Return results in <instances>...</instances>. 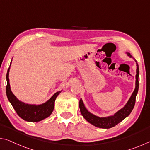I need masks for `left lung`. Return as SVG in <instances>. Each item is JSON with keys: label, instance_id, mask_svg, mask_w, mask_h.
<instances>
[{"label": "left lung", "instance_id": "left-lung-1", "mask_svg": "<svg viewBox=\"0 0 150 150\" xmlns=\"http://www.w3.org/2000/svg\"><path fill=\"white\" fill-rule=\"evenodd\" d=\"M127 55L130 57H132V56L129 53H126ZM136 61V60H135ZM136 87L133 93L132 94L130 99L128 100V102L122 108L119 110L117 112H116L115 115L112 116H109L107 117H99V116H95L88 112V110L84 105L82 99L79 100V108L80 111L82 116L84 117L86 120L88 122L93 124V126L101 128H110L112 127L115 126L117 125L118 123L122 121L124 118L128 116L129 115L132 111L133 108L135 105L136 102V97L137 94H138V88H139V82H138V77H139V67L138 63L136 62Z\"/></svg>", "mask_w": 150, "mask_h": 150}]
</instances>
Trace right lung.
I'll list each match as a JSON object with an SVG mask.
<instances>
[{
	"label": "right lung",
	"mask_w": 150,
	"mask_h": 150,
	"mask_svg": "<svg viewBox=\"0 0 150 150\" xmlns=\"http://www.w3.org/2000/svg\"><path fill=\"white\" fill-rule=\"evenodd\" d=\"M10 67H11V65L6 73L7 85L6 93L9 102L11 103L18 115L23 120L28 122H39L50 116L54 110L56 97L62 92V91L55 93L49 100L41 105H30V104L22 102L18 99L11 91L8 77Z\"/></svg>",
	"instance_id": "obj_1"
}]
</instances>
